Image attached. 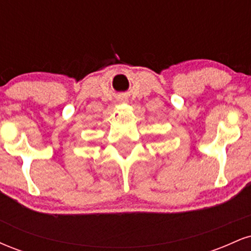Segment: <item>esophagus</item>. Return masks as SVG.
<instances>
[{"label":"esophagus","mask_w":251,"mask_h":251,"mask_svg":"<svg viewBox=\"0 0 251 251\" xmlns=\"http://www.w3.org/2000/svg\"><path fill=\"white\" fill-rule=\"evenodd\" d=\"M119 101H120V102H127V101H128V100H127V99H120V100H119Z\"/></svg>","instance_id":"obj_1"}]
</instances>
